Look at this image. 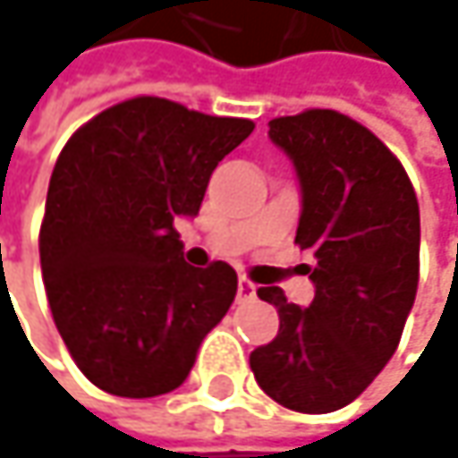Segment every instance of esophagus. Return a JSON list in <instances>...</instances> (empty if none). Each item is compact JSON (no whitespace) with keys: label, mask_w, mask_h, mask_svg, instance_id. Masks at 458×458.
<instances>
[{"label":"esophagus","mask_w":458,"mask_h":458,"mask_svg":"<svg viewBox=\"0 0 458 458\" xmlns=\"http://www.w3.org/2000/svg\"><path fill=\"white\" fill-rule=\"evenodd\" d=\"M237 289H240V300H252V297H255V284L247 276H240Z\"/></svg>","instance_id":"obj_1"}]
</instances>
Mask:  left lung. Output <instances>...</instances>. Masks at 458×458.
I'll return each instance as SVG.
<instances>
[{"label":"left lung","instance_id":"1","mask_svg":"<svg viewBox=\"0 0 458 458\" xmlns=\"http://www.w3.org/2000/svg\"><path fill=\"white\" fill-rule=\"evenodd\" d=\"M294 164L302 213L294 242L312 255L310 308L278 286L274 342L250 354L258 386L281 407L326 414L354 402L394 357L420 281V206L402 161L334 109L268 122Z\"/></svg>","mask_w":458,"mask_h":458}]
</instances>
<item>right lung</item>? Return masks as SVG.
Listing matches in <instances>:
<instances>
[{
	"mask_svg": "<svg viewBox=\"0 0 458 458\" xmlns=\"http://www.w3.org/2000/svg\"><path fill=\"white\" fill-rule=\"evenodd\" d=\"M250 119L138 96L85 122L51 172L38 234L51 315L93 386L127 399L180 388L234 302L237 274L184 263L174 221L198 216Z\"/></svg>",
	"mask_w": 458,
	"mask_h": 458,
	"instance_id": "right-lung-1",
	"label": "right lung"
}]
</instances>
